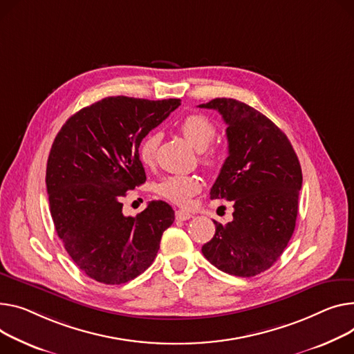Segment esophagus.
Returning <instances> with one entry per match:
<instances>
[{
  "instance_id": "esophagus-1",
  "label": "esophagus",
  "mask_w": 354,
  "mask_h": 354,
  "mask_svg": "<svg viewBox=\"0 0 354 354\" xmlns=\"http://www.w3.org/2000/svg\"><path fill=\"white\" fill-rule=\"evenodd\" d=\"M175 218H176V221H187V219L192 218V215L189 214V212L176 210V212H175Z\"/></svg>"
}]
</instances>
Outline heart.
<instances>
[{
    "mask_svg": "<svg viewBox=\"0 0 354 354\" xmlns=\"http://www.w3.org/2000/svg\"><path fill=\"white\" fill-rule=\"evenodd\" d=\"M179 129L182 135L187 139L195 149L203 151L202 160L207 167H215L221 160V151L218 148H207L209 144L214 140L216 135V125L214 121L209 120L207 116L201 113L187 115L185 120L180 122ZM160 144V133L151 132L148 133L142 142L139 144V158L144 163L149 165L155 160L158 147ZM158 194L163 198L169 199L171 202L186 206L191 202L192 196L201 192L202 189V180L195 175L183 176V175H174L163 178L158 183Z\"/></svg>",
    "mask_w": 354,
    "mask_h": 354,
    "instance_id": "obj_1",
    "label": "heart"
}]
</instances>
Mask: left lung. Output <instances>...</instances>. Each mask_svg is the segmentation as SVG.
Listing matches in <instances>:
<instances>
[{"instance_id": "obj_1", "label": "left lung", "mask_w": 354, "mask_h": 354, "mask_svg": "<svg viewBox=\"0 0 354 354\" xmlns=\"http://www.w3.org/2000/svg\"><path fill=\"white\" fill-rule=\"evenodd\" d=\"M199 108L218 111L229 156L210 199L233 201V221L216 226L202 253L219 270L250 277L268 270L288 246L297 218L301 168L288 136L269 118L232 98Z\"/></svg>"}]
</instances>
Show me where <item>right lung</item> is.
<instances>
[{"label": "right lung", "mask_w": 354, "mask_h": 354, "mask_svg": "<svg viewBox=\"0 0 354 354\" xmlns=\"http://www.w3.org/2000/svg\"><path fill=\"white\" fill-rule=\"evenodd\" d=\"M179 105L108 97L71 116L55 136L45 176L54 226L74 263L100 283L144 273L175 221L163 201L125 216L121 199L147 180L139 144Z\"/></svg>", "instance_id": "right-lung-1"}]
</instances>
